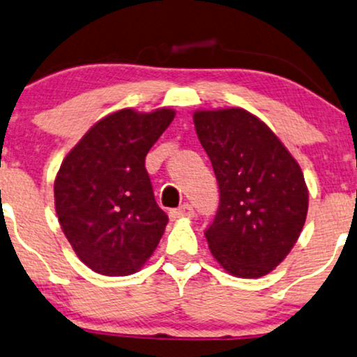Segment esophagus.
Here are the masks:
<instances>
[{"mask_svg":"<svg viewBox=\"0 0 357 357\" xmlns=\"http://www.w3.org/2000/svg\"><path fill=\"white\" fill-rule=\"evenodd\" d=\"M171 220H178V219H191L194 218V209L191 204H183L178 209H173L169 212Z\"/></svg>","mask_w":357,"mask_h":357,"instance_id":"esophagus-1","label":"esophagus"}]
</instances>
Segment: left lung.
<instances>
[{"label": "left lung", "instance_id": "1", "mask_svg": "<svg viewBox=\"0 0 357 357\" xmlns=\"http://www.w3.org/2000/svg\"><path fill=\"white\" fill-rule=\"evenodd\" d=\"M192 120L220 192L206 231L211 254L234 277H264L290 254L305 225L308 188L300 165L243 108L197 110Z\"/></svg>", "mask_w": 357, "mask_h": 357}]
</instances>
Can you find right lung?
<instances>
[{
  "label": "right lung",
  "instance_id": "right-lung-1",
  "mask_svg": "<svg viewBox=\"0 0 357 357\" xmlns=\"http://www.w3.org/2000/svg\"><path fill=\"white\" fill-rule=\"evenodd\" d=\"M174 115L123 108L98 120L62 161L54 181L59 224L93 272H138L163 237L168 215L155 201L145 158Z\"/></svg>",
  "mask_w": 357,
  "mask_h": 357
}]
</instances>
